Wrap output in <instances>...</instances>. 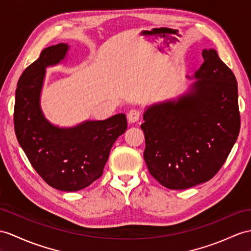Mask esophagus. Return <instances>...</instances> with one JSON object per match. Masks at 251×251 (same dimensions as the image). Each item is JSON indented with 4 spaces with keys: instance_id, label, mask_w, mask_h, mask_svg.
Instances as JSON below:
<instances>
[{
    "instance_id": "esophagus-1",
    "label": "esophagus",
    "mask_w": 251,
    "mask_h": 251,
    "mask_svg": "<svg viewBox=\"0 0 251 251\" xmlns=\"http://www.w3.org/2000/svg\"><path fill=\"white\" fill-rule=\"evenodd\" d=\"M139 118H140V112L137 111V109H131V111L127 113V120H129V122H131V124L138 121Z\"/></svg>"
}]
</instances>
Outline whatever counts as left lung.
Here are the masks:
<instances>
[{
    "label": "left lung",
    "mask_w": 251,
    "mask_h": 251,
    "mask_svg": "<svg viewBox=\"0 0 251 251\" xmlns=\"http://www.w3.org/2000/svg\"><path fill=\"white\" fill-rule=\"evenodd\" d=\"M198 81L176 101L149 107L140 126L149 173L169 189L211 180L227 160L241 127L237 82L215 50L202 51Z\"/></svg>",
    "instance_id": "1"
}]
</instances>
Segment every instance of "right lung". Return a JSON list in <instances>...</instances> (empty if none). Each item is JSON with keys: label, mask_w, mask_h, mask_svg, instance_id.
<instances>
[{"label": "right lung", "mask_w": 251, "mask_h": 251, "mask_svg": "<svg viewBox=\"0 0 251 251\" xmlns=\"http://www.w3.org/2000/svg\"><path fill=\"white\" fill-rule=\"evenodd\" d=\"M68 45L45 49L23 71L16 89L14 125L18 142L44 181L64 192L89 186L103 174L114 143L127 127L125 114L59 129L48 122L39 106L48 66L64 59Z\"/></svg>", "instance_id": "obj_1"}]
</instances>
